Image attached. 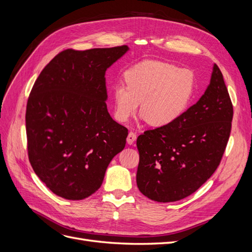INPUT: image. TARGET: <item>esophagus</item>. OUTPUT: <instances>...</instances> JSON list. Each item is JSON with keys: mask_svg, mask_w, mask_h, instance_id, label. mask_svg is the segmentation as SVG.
Segmentation results:
<instances>
[{"mask_svg": "<svg viewBox=\"0 0 252 252\" xmlns=\"http://www.w3.org/2000/svg\"><path fill=\"white\" fill-rule=\"evenodd\" d=\"M135 140H136V134L134 132H132V131H130L128 136H127V143L129 145H132L135 142Z\"/></svg>", "mask_w": 252, "mask_h": 252, "instance_id": "34e87169", "label": "esophagus"}]
</instances>
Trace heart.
Returning a JSON list of instances; mask_svg holds the SVG:
<instances>
[{"label": "heart", "instance_id": "heart-1", "mask_svg": "<svg viewBox=\"0 0 252 252\" xmlns=\"http://www.w3.org/2000/svg\"><path fill=\"white\" fill-rule=\"evenodd\" d=\"M124 82L111 88L115 116L126 122L141 104V116L153 127L170 126L185 114L195 92L196 78L188 68L145 59L126 68Z\"/></svg>", "mask_w": 252, "mask_h": 252}]
</instances>
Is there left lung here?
Returning <instances> with one entry per match:
<instances>
[{
    "mask_svg": "<svg viewBox=\"0 0 252 252\" xmlns=\"http://www.w3.org/2000/svg\"><path fill=\"white\" fill-rule=\"evenodd\" d=\"M232 103L214 64L211 83L175 123L138 135L136 185L158 202H174L200 188L218 168L228 142Z\"/></svg>",
    "mask_w": 252,
    "mask_h": 252,
    "instance_id": "obj_1",
    "label": "left lung"
}]
</instances>
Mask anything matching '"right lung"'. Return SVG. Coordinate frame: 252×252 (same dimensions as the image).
Returning a JSON list of instances; mask_svg holds the SVG:
<instances>
[{"label": "right lung", "mask_w": 252, "mask_h": 252, "mask_svg": "<svg viewBox=\"0 0 252 252\" xmlns=\"http://www.w3.org/2000/svg\"><path fill=\"white\" fill-rule=\"evenodd\" d=\"M127 46L67 49L43 67L26 109L31 166L57 196L81 200L101 187L128 129L108 114L105 72Z\"/></svg>", "instance_id": "1"}]
</instances>
